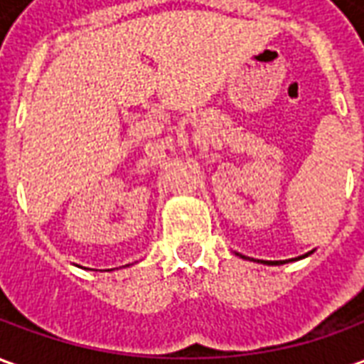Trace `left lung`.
Here are the masks:
<instances>
[{
  "label": "left lung",
  "instance_id": "left-lung-1",
  "mask_svg": "<svg viewBox=\"0 0 364 364\" xmlns=\"http://www.w3.org/2000/svg\"><path fill=\"white\" fill-rule=\"evenodd\" d=\"M242 257H244V255H242ZM302 257H308V255H302ZM302 257H300V259H302ZM289 261H292V259H289ZM257 263H265V265H282V263H287V261H259L257 259Z\"/></svg>",
  "mask_w": 364,
  "mask_h": 364
}]
</instances>
